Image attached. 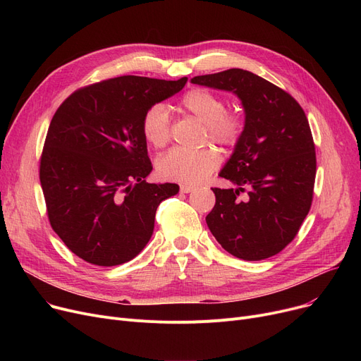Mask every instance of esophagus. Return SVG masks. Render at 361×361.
Masks as SVG:
<instances>
[{
    "instance_id": "esophagus-1",
    "label": "esophagus",
    "mask_w": 361,
    "mask_h": 361,
    "mask_svg": "<svg viewBox=\"0 0 361 361\" xmlns=\"http://www.w3.org/2000/svg\"><path fill=\"white\" fill-rule=\"evenodd\" d=\"M195 190V187L193 185H187V184H184V185H181L180 187V192L181 193H192Z\"/></svg>"
}]
</instances>
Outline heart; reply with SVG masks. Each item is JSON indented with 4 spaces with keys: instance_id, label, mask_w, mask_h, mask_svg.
<instances>
[{
    "instance_id": "heart-1",
    "label": "heart",
    "mask_w": 361,
    "mask_h": 361,
    "mask_svg": "<svg viewBox=\"0 0 361 361\" xmlns=\"http://www.w3.org/2000/svg\"><path fill=\"white\" fill-rule=\"evenodd\" d=\"M181 106L204 123L207 139L221 146H234L240 140L244 121L237 111L225 109V102L218 94L206 89H192L183 97ZM142 131L145 139L157 147L169 140L171 118L164 104L152 105L145 112ZM219 164L221 157L214 147H173L157 159V171L164 180L197 184L209 177Z\"/></svg>"
}]
</instances>
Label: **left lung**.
<instances>
[{
    "instance_id": "left-lung-1",
    "label": "left lung",
    "mask_w": 361,
    "mask_h": 361,
    "mask_svg": "<svg viewBox=\"0 0 361 361\" xmlns=\"http://www.w3.org/2000/svg\"><path fill=\"white\" fill-rule=\"evenodd\" d=\"M192 83L235 93L245 114L219 173L237 188H212L216 202L206 224L233 256L268 259L294 240L312 206L316 152L306 114L290 93L247 70L196 75Z\"/></svg>"
}]
</instances>
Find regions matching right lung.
<instances>
[{
	"instance_id": "right-lung-1",
	"label": "right lung",
	"mask_w": 361,
	"mask_h": 361,
	"mask_svg": "<svg viewBox=\"0 0 361 361\" xmlns=\"http://www.w3.org/2000/svg\"><path fill=\"white\" fill-rule=\"evenodd\" d=\"M187 78L121 75L73 92L51 120L39 178L52 230L80 259L116 267L135 259L154 233L173 183L150 184L145 112L180 92Z\"/></svg>"
}]
</instances>
